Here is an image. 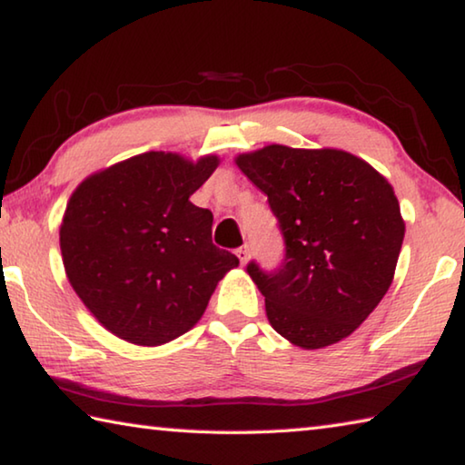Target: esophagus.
<instances>
[{
    "mask_svg": "<svg viewBox=\"0 0 465 465\" xmlns=\"http://www.w3.org/2000/svg\"><path fill=\"white\" fill-rule=\"evenodd\" d=\"M235 256L240 258V262H242V264H246V262H248V256H250V250H248V246H242V248L235 250Z\"/></svg>",
    "mask_w": 465,
    "mask_h": 465,
    "instance_id": "34e87169",
    "label": "esophagus"
}]
</instances>
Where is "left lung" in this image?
Segmentation results:
<instances>
[{
	"mask_svg": "<svg viewBox=\"0 0 465 465\" xmlns=\"http://www.w3.org/2000/svg\"><path fill=\"white\" fill-rule=\"evenodd\" d=\"M269 196L285 258L248 274L271 326L299 349H324L355 332L393 281L404 219L391 184L342 149L266 145L235 157Z\"/></svg>",
	"mask_w": 465,
	"mask_h": 465,
	"instance_id": "1",
	"label": "left lung"
}]
</instances>
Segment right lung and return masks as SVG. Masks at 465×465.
<instances>
[{"label": "right lung", "mask_w": 465, "mask_h": 465, "mask_svg": "<svg viewBox=\"0 0 465 465\" xmlns=\"http://www.w3.org/2000/svg\"><path fill=\"white\" fill-rule=\"evenodd\" d=\"M217 166V155L147 152L88 176L69 196L63 266L108 332L139 346L174 341L240 264L211 242L213 213L188 201Z\"/></svg>", "instance_id": "right-lung-1"}]
</instances>
